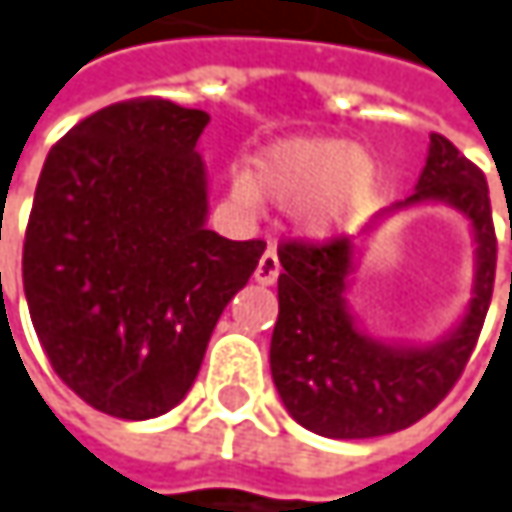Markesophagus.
<instances>
[{
    "instance_id": "34e87169",
    "label": "esophagus",
    "mask_w": 512,
    "mask_h": 512,
    "mask_svg": "<svg viewBox=\"0 0 512 512\" xmlns=\"http://www.w3.org/2000/svg\"><path fill=\"white\" fill-rule=\"evenodd\" d=\"M278 272H281V263H278V255L272 249H266L260 260H257L255 269V281L257 284H275L278 281Z\"/></svg>"
}]
</instances>
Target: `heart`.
Masks as SVG:
<instances>
[{"instance_id":"obj_1","label":"heart","mask_w":512,"mask_h":512,"mask_svg":"<svg viewBox=\"0 0 512 512\" xmlns=\"http://www.w3.org/2000/svg\"><path fill=\"white\" fill-rule=\"evenodd\" d=\"M376 192V165L356 142L335 136H296L269 145L257 156L249 177L231 186L234 204L255 210L257 198L290 207L302 205V225L311 234H329L370 207Z\"/></svg>"}]
</instances>
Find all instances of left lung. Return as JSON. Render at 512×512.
Returning a JSON list of instances; mask_svg holds the SVG:
<instances>
[{"label":"left lung","instance_id":"left-lung-1","mask_svg":"<svg viewBox=\"0 0 512 512\" xmlns=\"http://www.w3.org/2000/svg\"><path fill=\"white\" fill-rule=\"evenodd\" d=\"M445 201L471 219L477 240L474 299L462 326L427 350L388 347L358 332L347 302L353 243L284 240L278 260V323L272 329L269 367L287 412L311 433L329 439H373L412 427L457 385L480 338L498 240L483 171L445 136H430V156L418 189L397 207ZM512 237V222H510Z\"/></svg>","mask_w":512,"mask_h":512}]
</instances>
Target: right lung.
Instances as JSON below:
<instances>
[{"instance_id": "right-lung-1", "label": "right lung", "mask_w": 512, "mask_h": 512, "mask_svg": "<svg viewBox=\"0 0 512 512\" xmlns=\"http://www.w3.org/2000/svg\"><path fill=\"white\" fill-rule=\"evenodd\" d=\"M207 121L162 97L112 103L52 145L35 189L23 287L38 341L73 394L124 421L186 397L266 249L204 228Z\"/></svg>"}]
</instances>
